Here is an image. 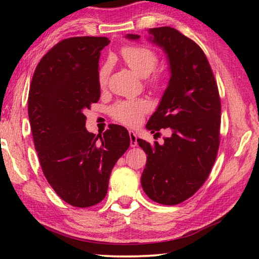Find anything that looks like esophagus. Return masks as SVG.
I'll return each mask as SVG.
<instances>
[{
  "instance_id": "34e87169",
  "label": "esophagus",
  "mask_w": 259,
  "mask_h": 259,
  "mask_svg": "<svg viewBox=\"0 0 259 259\" xmlns=\"http://www.w3.org/2000/svg\"><path fill=\"white\" fill-rule=\"evenodd\" d=\"M129 137H130V146L136 147L138 145L137 143V135H136L134 131H129Z\"/></svg>"
}]
</instances>
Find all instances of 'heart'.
Segmentation results:
<instances>
[{
	"label": "heart",
	"mask_w": 259,
	"mask_h": 259,
	"mask_svg": "<svg viewBox=\"0 0 259 259\" xmlns=\"http://www.w3.org/2000/svg\"><path fill=\"white\" fill-rule=\"evenodd\" d=\"M124 63L140 77H146L154 71L159 63V58L154 51L143 46H126L121 51ZM111 65L105 63L98 71V84L105 87L107 83ZM159 78L154 76L150 84L156 87ZM151 111V104L146 99L120 100L111 107V115L113 119L126 125H137L143 120L145 114Z\"/></svg>",
	"instance_id": "obj_1"
}]
</instances>
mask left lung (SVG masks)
<instances>
[{
  "label": "left lung",
  "mask_w": 259,
  "mask_h": 259,
  "mask_svg": "<svg viewBox=\"0 0 259 259\" xmlns=\"http://www.w3.org/2000/svg\"><path fill=\"white\" fill-rule=\"evenodd\" d=\"M148 32L168 57L170 80L146 129L153 134L169 128L171 136L162 145L137 139L147 154L140 182L151 200L175 205L191 198L211 171L219 147L221 98L207 57L194 41L168 26Z\"/></svg>",
  "instance_id": "left-lung-1"
}]
</instances>
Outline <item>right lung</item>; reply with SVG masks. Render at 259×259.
Instances as JSON below:
<instances>
[{
	"label": "right lung",
	"instance_id": "1",
	"mask_svg": "<svg viewBox=\"0 0 259 259\" xmlns=\"http://www.w3.org/2000/svg\"><path fill=\"white\" fill-rule=\"evenodd\" d=\"M107 37L66 38L35 68L28 117L42 171L57 195L78 208L106 196L113 166L130 145L124 126L88 133L85 109L100 97L98 61Z\"/></svg>",
	"mask_w": 259,
	"mask_h": 259
}]
</instances>
